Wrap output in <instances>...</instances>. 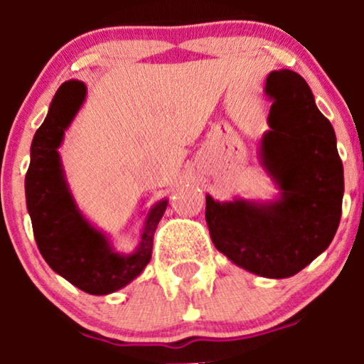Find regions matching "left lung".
Segmentation results:
<instances>
[{"label":"left lung","mask_w":364,"mask_h":364,"mask_svg":"<svg viewBox=\"0 0 364 364\" xmlns=\"http://www.w3.org/2000/svg\"><path fill=\"white\" fill-rule=\"evenodd\" d=\"M271 130L260 146L262 165L282 197L269 204L205 197V222L216 250L250 273L287 278L321 255L335 237L343 199V165L336 135L315 105L306 80L273 72Z\"/></svg>","instance_id":"8db88e82"}]
</instances>
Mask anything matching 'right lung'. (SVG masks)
Masks as SVG:
<instances>
[{
	"instance_id": "add662e5",
	"label": "right lung",
	"mask_w": 364,
	"mask_h": 364,
	"mask_svg": "<svg viewBox=\"0 0 364 364\" xmlns=\"http://www.w3.org/2000/svg\"><path fill=\"white\" fill-rule=\"evenodd\" d=\"M84 97L86 86L80 80H68L58 90L49 114L31 142L26 205L46 262L80 291L104 296L130 284L149 262L153 236L167 200H160L148 213L141 245L132 255L117 253L107 237L86 222L70 196L58 153L65 130Z\"/></svg>"
}]
</instances>
